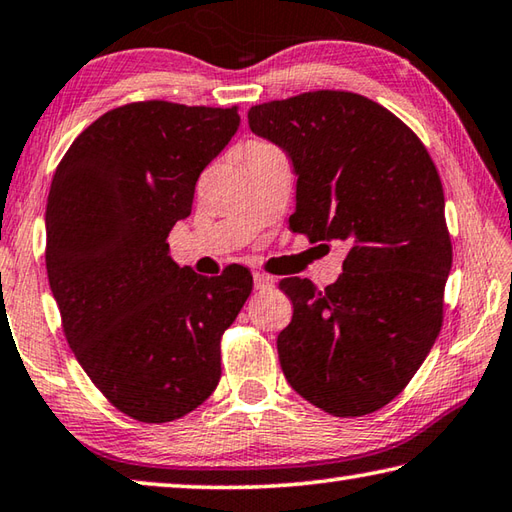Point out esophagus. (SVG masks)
<instances>
[{"mask_svg":"<svg viewBox=\"0 0 512 512\" xmlns=\"http://www.w3.org/2000/svg\"><path fill=\"white\" fill-rule=\"evenodd\" d=\"M274 285V278L269 276V274H263V272H256L254 274V287L256 289H267V287H272Z\"/></svg>","mask_w":512,"mask_h":512,"instance_id":"1","label":"esophagus"}]
</instances>
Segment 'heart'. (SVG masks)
<instances>
[{
	"mask_svg": "<svg viewBox=\"0 0 512 512\" xmlns=\"http://www.w3.org/2000/svg\"><path fill=\"white\" fill-rule=\"evenodd\" d=\"M272 149H276V147H272V144H269V142H263V140H252V142L247 144L245 156H254V153H265V151H272Z\"/></svg>",
	"mask_w": 512,
	"mask_h": 512,
	"instance_id": "1",
	"label": "heart"
}]
</instances>
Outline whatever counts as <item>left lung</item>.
Instances as JSON below:
<instances>
[{
  "label": "left lung",
  "mask_w": 512,
  "mask_h": 512,
  "mask_svg": "<svg viewBox=\"0 0 512 512\" xmlns=\"http://www.w3.org/2000/svg\"><path fill=\"white\" fill-rule=\"evenodd\" d=\"M247 118L294 165L289 229L350 247L325 289L278 283L294 307L276 339L283 374L312 406L363 417L406 388L441 330L452 243L439 171L408 124L352 91L263 102Z\"/></svg>",
  "instance_id": "8db88e82"
}]
</instances>
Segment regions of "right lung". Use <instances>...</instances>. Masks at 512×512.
Masks as SVG:
<instances>
[{
  "mask_svg": "<svg viewBox=\"0 0 512 512\" xmlns=\"http://www.w3.org/2000/svg\"><path fill=\"white\" fill-rule=\"evenodd\" d=\"M238 124V106L129 102L55 169L44 256L64 336L111 406L142 423L185 417L216 390L220 339L252 294L247 267L200 276L167 243Z\"/></svg>",
  "mask_w": 512,
  "mask_h": 512,
  "instance_id": "obj_1",
  "label": "right lung"
}]
</instances>
